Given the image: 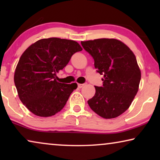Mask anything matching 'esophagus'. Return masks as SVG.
<instances>
[{
    "mask_svg": "<svg viewBox=\"0 0 160 160\" xmlns=\"http://www.w3.org/2000/svg\"><path fill=\"white\" fill-rule=\"evenodd\" d=\"M85 84H78V88H82V87H84Z\"/></svg>",
    "mask_w": 160,
    "mask_h": 160,
    "instance_id": "obj_1",
    "label": "esophagus"
}]
</instances>
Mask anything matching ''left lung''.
I'll use <instances>...</instances> for the list:
<instances>
[{"label":"left lung","instance_id":"8db88e82","mask_svg":"<svg viewBox=\"0 0 160 160\" xmlns=\"http://www.w3.org/2000/svg\"><path fill=\"white\" fill-rule=\"evenodd\" d=\"M82 47L95 61L97 72L103 76L102 86L89 99V107L105 119L123 113L138 90L141 71L135 54L128 46L113 38L82 41Z\"/></svg>","mask_w":160,"mask_h":160}]
</instances>
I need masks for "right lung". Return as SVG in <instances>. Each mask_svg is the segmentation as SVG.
<instances>
[{"mask_svg":"<svg viewBox=\"0 0 160 160\" xmlns=\"http://www.w3.org/2000/svg\"><path fill=\"white\" fill-rule=\"evenodd\" d=\"M82 50L76 41L49 38L32 43L22 54L15 70L14 84L19 99L33 114L51 117L65 106L77 84L57 82V73Z\"/></svg>","mask_w":160,"mask_h":160,"instance_id":"obj_1","label":"right lung"}]
</instances>
